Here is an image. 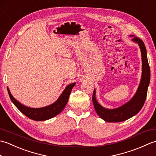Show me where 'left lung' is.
I'll list each match as a JSON object with an SVG mask.
<instances>
[{
    "label": "left lung",
    "mask_w": 156,
    "mask_h": 156,
    "mask_svg": "<svg viewBox=\"0 0 156 156\" xmlns=\"http://www.w3.org/2000/svg\"><path fill=\"white\" fill-rule=\"evenodd\" d=\"M133 41L138 43L141 51L142 76L136 94L127 103L115 109L105 108L98 103L95 98V90L92 94V102L97 113L102 119L107 122H121L133 117L143 107L146 99L147 88L150 81V68L147 58L146 48L143 41L135 37Z\"/></svg>",
    "instance_id": "1"
}]
</instances>
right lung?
Listing matches in <instances>:
<instances>
[{
  "label": "right lung",
  "mask_w": 156,
  "mask_h": 156,
  "mask_svg": "<svg viewBox=\"0 0 156 156\" xmlns=\"http://www.w3.org/2000/svg\"><path fill=\"white\" fill-rule=\"evenodd\" d=\"M75 84L76 83H72L68 85V87L65 88L64 92H62L60 97H59V98L54 102V103H53L52 105L49 106H48V107L39 108H29L23 105L12 97L8 88L7 90L9 92L10 98H11V100L13 102V104L16 106V108H17L22 113L24 114L25 116H27L29 119H33V120L45 121L53 118L55 117V116L58 115L59 113H60L62 111L63 109L64 108L65 106L67 104L69 94H70L72 88L74 87Z\"/></svg>",
  "instance_id": "obj_1"
}]
</instances>
